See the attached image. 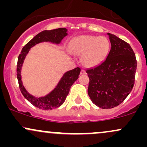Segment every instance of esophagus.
<instances>
[{
  "label": "esophagus",
  "mask_w": 147,
  "mask_h": 147,
  "mask_svg": "<svg viewBox=\"0 0 147 147\" xmlns=\"http://www.w3.org/2000/svg\"><path fill=\"white\" fill-rule=\"evenodd\" d=\"M80 74L81 75H84V74H86V71L84 69H82V70H81L80 72Z\"/></svg>",
  "instance_id": "obj_1"
}]
</instances>
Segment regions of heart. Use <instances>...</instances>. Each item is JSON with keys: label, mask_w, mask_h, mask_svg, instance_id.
<instances>
[{"label": "heart", "mask_w": 147, "mask_h": 147, "mask_svg": "<svg viewBox=\"0 0 147 147\" xmlns=\"http://www.w3.org/2000/svg\"><path fill=\"white\" fill-rule=\"evenodd\" d=\"M70 51L82 56L86 66L99 65L105 59L110 50V42L105 36L84 35L75 37L70 45Z\"/></svg>", "instance_id": "obj_1"}]
</instances>
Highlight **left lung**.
I'll use <instances>...</instances> for the list:
<instances>
[{
    "mask_svg": "<svg viewBox=\"0 0 147 147\" xmlns=\"http://www.w3.org/2000/svg\"><path fill=\"white\" fill-rule=\"evenodd\" d=\"M111 43L107 57L99 65L86 70L88 93L102 109L115 107L124 102L135 84L137 61L132 48L119 37L108 33Z\"/></svg>",
    "mask_w": 147,
    "mask_h": 147,
    "instance_id": "left-lung-1",
    "label": "left lung"
}]
</instances>
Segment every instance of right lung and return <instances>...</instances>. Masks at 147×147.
<instances>
[{
	"mask_svg": "<svg viewBox=\"0 0 147 147\" xmlns=\"http://www.w3.org/2000/svg\"><path fill=\"white\" fill-rule=\"evenodd\" d=\"M66 32L67 30L65 28H58V29L44 30V31L41 32L23 47L21 54L18 56L16 75H17L20 90L28 102H30L36 107L43 109V110H52L55 108L59 107L61 105L63 104L68 95L70 87L72 86L74 82L79 78L81 69L77 67L73 70L67 72L61 79L59 83L54 89V90H52L50 94H48L45 97L37 98L30 95L23 86L21 77L22 65H23L25 56L32 47L37 43L43 41H50L55 43H59L63 37L67 35Z\"/></svg>",
	"mask_w": 147,
	"mask_h": 147,
	"instance_id": "1",
	"label": "right lung"
}]
</instances>
